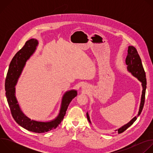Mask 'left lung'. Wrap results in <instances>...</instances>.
<instances>
[{
	"mask_svg": "<svg viewBox=\"0 0 153 153\" xmlns=\"http://www.w3.org/2000/svg\"><path fill=\"white\" fill-rule=\"evenodd\" d=\"M125 62H126V64L128 65L127 67L128 70L130 73H131V74L134 76L137 77L142 82L143 90H142V94L141 97V102H140L138 116L134 117L127 124L125 125L120 128L118 129L117 131L119 134L125 131L128 128H129L136 120L137 117L140 114L144 106L145 99V91H146V79L145 72L143 67L141 59L138 54V52L136 48L134 47L129 46L128 50V55L126 56ZM86 117H87V119H88V120L90 122V123H91L88 113H86Z\"/></svg>",
	"mask_w": 153,
	"mask_h": 153,
	"instance_id": "1",
	"label": "left lung"
}]
</instances>
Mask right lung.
Segmentation results:
<instances>
[{
  "mask_svg": "<svg viewBox=\"0 0 153 153\" xmlns=\"http://www.w3.org/2000/svg\"><path fill=\"white\" fill-rule=\"evenodd\" d=\"M38 42L36 39H31L27 41L24 46L15 54L10 64L5 80V88L8 105L14 120L20 126L30 131L42 133L55 129L59 125L66 114L70 103L77 96V93L75 90H71L64 94L60 113L56 119L51 122H42L33 120L22 112L15 97L14 86L27 60L35 51Z\"/></svg>",
  "mask_w": 153,
  "mask_h": 153,
  "instance_id": "1",
  "label": "right lung"
}]
</instances>
